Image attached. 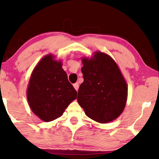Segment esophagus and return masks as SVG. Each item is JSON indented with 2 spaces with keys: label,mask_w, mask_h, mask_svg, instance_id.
<instances>
[{
  "label": "esophagus",
  "mask_w": 159,
  "mask_h": 159,
  "mask_svg": "<svg viewBox=\"0 0 159 159\" xmlns=\"http://www.w3.org/2000/svg\"><path fill=\"white\" fill-rule=\"evenodd\" d=\"M73 87H74V89L76 90V91L79 90V85L78 84H73Z\"/></svg>",
  "instance_id": "1"
}]
</instances>
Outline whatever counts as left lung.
I'll return each instance as SVG.
<instances>
[{
    "mask_svg": "<svg viewBox=\"0 0 159 159\" xmlns=\"http://www.w3.org/2000/svg\"><path fill=\"white\" fill-rule=\"evenodd\" d=\"M81 61L84 80L78 92V102L92 120L100 124L112 121L126 104L128 86L124 75L116 61L101 51Z\"/></svg>",
    "mask_w": 159,
    "mask_h": 159,
    "instance_id": "obj_1",
    "label": "left lung"
}]
</instances>
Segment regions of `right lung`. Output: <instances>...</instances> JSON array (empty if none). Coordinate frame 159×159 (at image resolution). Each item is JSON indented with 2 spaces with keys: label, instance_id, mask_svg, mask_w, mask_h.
<instances>
[{
  "label": "right lung",
  "instance_id": "right-lung-1",
  "mask_svg": "<svg viewBox=\"0 0 159 159\" xmlns=\"http://www.w3.org/2000/svg\"><path fill=\"white\" fill-rule=\"evenodd\" d=\"M26 95L33 113L41 120L49 122L63 115L76 98L77 92L68 81L61 61L48 54L33 70Z\"/></svg>",
  "mask_w": 159,
  "mask_h": 159
}]
</instances>
